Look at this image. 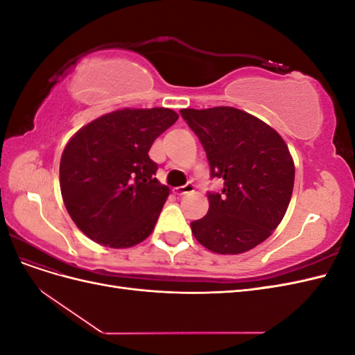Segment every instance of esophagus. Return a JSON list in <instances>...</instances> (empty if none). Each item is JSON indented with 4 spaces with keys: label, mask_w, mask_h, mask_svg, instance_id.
<instances>
[{
    "label": "esophagus",
    "mask_w": 355,
    "mask_h": 355,
    "mask_svg": "<svg viewBox=\"0 0 355 355\" xmlns=\"http://www.w3.org/2000/svg\"><path fill=\"white\" fill-rule=\"evenodd\" d=\"M194 189H196V187H194V184H187V185H184V187H179V188H175V194L176 196H185V194H189V192H194Z\"/></svg>",
    "instance_id": "1"
}]
</instances>
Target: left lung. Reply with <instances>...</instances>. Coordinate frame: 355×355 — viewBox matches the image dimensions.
Segmentation results:
<instances>
[{"instance_id":"8db88e82","label":"left lung","mask_w":355,"mask_h":355,"mask_svg":"<svg viewBox=\"0 0 355 355\" xmlns=\"http://www.w3.org/2000/svg\"><path fill=\"white\" fill-rule=\"evenodd\" d=\"M206 151L210 176L223 179L207 192L209 211L191 222L206 249L239 254L265 241L292 198L295 164L286 142L259 118L231 106L180 110Z\"/></svg>"}]
</instances>
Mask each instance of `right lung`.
I'll return each instance as SVG.
<instances>
[{
    "instance_id": "right-lung-1",
    "label": "right lung",
    "mask_w": 355,
    "mask_h": 355,
    "mask_svg": "<svg viewBox=\"0 0 355 355\" xmlns=\"http://www.w3.org/2000/svg\"><path fill=\"white\" fill-rule=\"evenodd\" d=\"M179 115L167 108L120 110L73 135L60 159V191L75 225L96 243L132 247L153 232L170 194L149 158Z\"/></svg>"
}]
</instances>
